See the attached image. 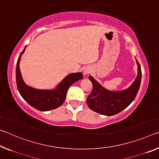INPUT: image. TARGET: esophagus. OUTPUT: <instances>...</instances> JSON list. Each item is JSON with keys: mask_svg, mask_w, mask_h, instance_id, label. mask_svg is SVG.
<instances>
[{"mask_svg": "<svg viewBox=\"0 0 159 159\" xmlns=\"http://www.w3.org/2000/svg\"><path fill=\"white\" fill-rule=\"evenodd\" d=\"M91 71H92V69H91V68H90V67H86V68H85V69H84V73L85 75H88V74H90V73H91Z\"/></svg>", "mask_w": 159, "mask_h": 159, "instance_id": "34e87169", "label": "esophagus"}]
</instances>
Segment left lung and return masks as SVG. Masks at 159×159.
<instances>
[{"instance_id":"obj_1","label":"left lung","mask_w":159,"mask_h":159,"mask_svg":"<svg viewBox=\"0 0 159 159\" xmlns=\"http://www.w3.org/2000/svg\"><path fill=\"white\" fill-rule=\"evenodd\" d=\"M137 60V59H136ZM138 74L134 83L127 89L120 91H110L90 75L93 90L87 98V104L90 110L107 116L115 115L129 106L134 100L139 89L142 79L140 64L137 60Z\"/></svg>"}]
</instances>
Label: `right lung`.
I'll return each mask as SVG.
<instances>
[{
    "instance_id": "obj_1",
    "label": "right lung",
    "mask_w": 159,
    "mask_h": 159,
    "mask_svg": "<svg viewBox=\"0 0 159 159\" xmlns=\"http://www.w3.org/2000/svg\"><path fill=\"white\" fill-rule=\"evenodd\" d=\"M23 51L20 54L16 65V84L17 90L22 98L28 104L40 111H49L56 109L64 103L69 87L75 82L83 79L81 73H75L66 75L54 90L35 89L25 84L20 70V59Z\"/></svg>"
}]
</instances>
